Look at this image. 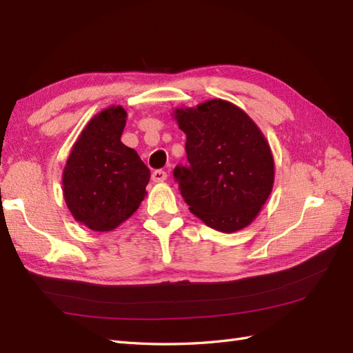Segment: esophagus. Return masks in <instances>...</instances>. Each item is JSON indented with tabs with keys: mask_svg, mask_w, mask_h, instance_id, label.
Wrapping results in <instances>:
<instances>
[{
	"mask_svg": "<svg viewBox=\"0 0 353 353\" xmlns=\"http://www.w3.org/2000/svg\"><path fill=\"white\" fill-rule=\"evenodd\" d=\"M167 177H168V174L162 170H156V171H153V174H152L153 182H156V183L165 182V181H167Z\"/></svg>",
	"mask_w": 353,
	"mask_h": 353,
	"instance_id": "1",
	"label": "esophagus"
}]
</instances>
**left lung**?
<instances>
[{"label":"left lung","mask_w":353,"mask_h":353,"mask_svg":"<svg viewBox=\"0 0 353 353\" xmlns=\"http://www.w3.org/2000/svg\"><path fill=\"white\" fill-rule=\"evenodd\" d=\"M172 117L186 134L190 165L176 167L174 177L190 211L224 234L249 226L274 183L264 133L241 108L221 99L176 108Z\"/></svg>","instance_id":"left-lung-1"}]
</instances>
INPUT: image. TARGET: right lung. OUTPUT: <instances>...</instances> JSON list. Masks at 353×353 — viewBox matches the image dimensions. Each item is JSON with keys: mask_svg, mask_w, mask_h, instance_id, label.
<instances>
[{"mask_svg": "<svg viewBox=\"0 0 353 353\" xmlns=\"http://www.w3.org/2000/svg\"><path fill=\"white\" fill-rule=\"evenodd\" d=\"M123 106L103 109L89 119L70 152L62 191L74 220L95 232H110L137 212L147 196L150 170L121 134Z\"/></svg>", "mask_w": 353, "mask_h": 353, "instance_id": "right-lung-1", "label": "right lung"}]
</instances>
